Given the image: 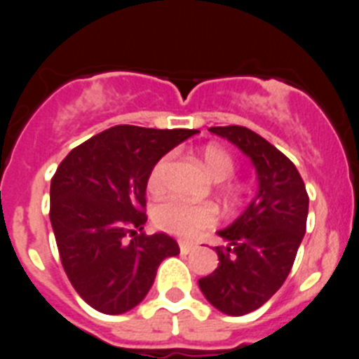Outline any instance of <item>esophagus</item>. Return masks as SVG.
I'll use <instances>...</instances> for the list:
<instances>
[{
	"instance_id": "obj_1",
	"label": "esophagus",
	"mask_w": 359,
	"mask_h": 359,
	"mask_svg": "<svg viewBox=\"0 0 359 359\" xmlns=\"http://www.w3.org/2000/svg\"><path fill=\"white\" fill-rule=\"evenodd\" d=\"M198 248V246H196V244H192V243H185V241H180V252L182 253H190V252H194V250Z\"/></svg>"
}]
</instances>
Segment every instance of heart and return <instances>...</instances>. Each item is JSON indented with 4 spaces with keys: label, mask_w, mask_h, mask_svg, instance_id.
I'll return each mask as SVG.
<instances>
[{
    "label": "heart",
    "mask_w": 359,
    "mask_h": 359,
    "mask_svg": "<svg viewBox=\"0 0 359 359\" xmlns=\"http://www.w3.org/2000/svg\"><path fill=\"white\" fill-rule=\"evenodd\" d=\"M199 156H201L203 167L214 182H226L236 170V161L230 156V152L219 145H207L199 152ZM167 163H169V156L160 158L152 165L147 176V189L152 194L163 189ZM152 219L158 228L169 231L172 236L196 237L214 224L215 210L207 205H189L180 199H167L154 208Z\"/></svg>",
    "instance_id": "heart-1"
}]
</instances>
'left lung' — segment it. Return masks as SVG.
<instances>
[{
	"label": "left lung",
	"instance_id": "obj_1",
	"mask_svg": "<svg viewBox=\"0 0 359 359\" xmlns=\"http://www.w3.org/2000/svg\"><path fill=\"white\" fill-rule=\"evenodd\" d=\"M250 158L257 174V194L231 224L217 231L214 273L199 278V290L224 315L241 316L273 297L291 271L306 233V185L297 167L277 147L248 128H210Z\"/></svg>",
	"mask_w": 359,
	"mask_h": 359
}]
</instances>
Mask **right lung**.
<instances>
[{"instance_id":"right-lung-1","label":"right lung","mask_w":359,"mask_h":359,"mask_svg":"<svg viewBox=\"0 0 359 359\" xmlns=\"http://www.w3.org/2000/svg\"><path fill=\"white\" fill-rule=\"evenodd\" d=\"M198 129L115 126L73 149L50 185V221L62 268L86 304L106 315L136 307L158 266L180 253L170 236L144 230L152 165ZM135 237L126 243L123 237Z\"/></svg>"}]
</instances>
